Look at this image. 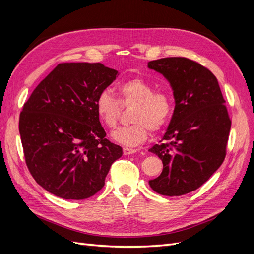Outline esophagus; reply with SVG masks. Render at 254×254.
<instances>
[{
  "label": "esophagus",
  "mask_w": 254,
  "mask_h": 254,
  "mask_svg": "<svg viewBox=\"0 0 254 254\" xmlns=\"http://www.w3.org/2000/svg\"><path fill=\"white\" fill-rule=\"evenodd\" d=\"M136 151H137V150H136V149H133V148H127V147L123 148V153H124L125 156L131 155V153H134V152H136Z\"/></svg>",
  "instance_id": "34e87169"
}]
</instances>
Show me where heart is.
Returning a JSON list of instances; mask_svg holds the SVG:
<instances>
[{
    "label": "heart",
    "mask_w": 254,
    "mask_h": 254,
    "mask_svg": "<svg viewBox=\"0 0 254 254\" xmlns=\"http://www.w3.org/2000/svg\"><path fill=\"white\" fill-rule=\"evenodd\" d=\"M120 103L134 105L131 114L133 124L112 132L118 143L134 147L147 139L149 130L158 131L167 123L172 112L171 97L165 92H153V86L142 78L129 79L119 86ZM110 91L103 90L96 97L95 109L99 120L108 128L118 125L121 105Z\"/></svg>",
    "instance_id": "heart-1"
}]
</instances>
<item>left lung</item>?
<instances>
[{"label": "left lung", "instance_id": "left-lung-1", "mask_svg": "<svg viewBox=\"0 0 254 254\" xmlns=\"http://www.w3.org/2000/svg\"><path fill=\"white\" fill-rule=\"evenodd\" d=\"M170 82L175 109L162 140L148 151L163 163L148 181L164 196H181L200 188L222 164L231 121L217 78L193 60L167 57L148 63ZM168 141V143L166 142Z\"/></svg>", "mask_w": 254, "mask_h": 254}]
</instances>
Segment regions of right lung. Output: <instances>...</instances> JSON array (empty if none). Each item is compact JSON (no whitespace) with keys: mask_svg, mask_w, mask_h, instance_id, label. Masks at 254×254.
Returning <instances> with one entry per match:
<instances>
[{"mask_svg":"<svg viewBox=\"0 0 254 254\" xmlns=\"http://www.w3.org/2000/svg\"><path fill=\"white\" fill-rule=\"evenodd\" d=\"M117 74L99 63L59 64L24 104L19 132L26 165L51 194L68 200L93 196L122 157L95 109L97 95Z\"/></svg>","mask_w":254,"mask_h":254,"instance_id":"add662e5","label":"right lung"}]
</instances>
